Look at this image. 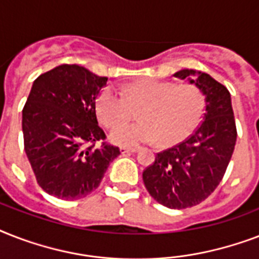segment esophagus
<instances>
[{
  "mask_svg": "<svg viewBox=\"0 0 259 259\" xmlns=\"http://www.w3.org/2000/svg\"><path fill=\"white\" fill-rule=\"evenodd\" d=\"M121 153H134V152H137V148H126V146H122Z\"/></svg>",
  "mask_w": 259,
  "mask_h": 259,
  "instance_id": "obj_1",
  "label": "esophagus"
}]
</instances>
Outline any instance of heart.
Returning <instances> with one entry per match:
<instances>
[{
	"label": "heart",
	"instance_id": "heart-1",
	"mask_svg": "<svg viewBox=\"0 0 259 259\" xmlns=\"http://www.w3.org/2000/svg\"><path fill=\"white\" fill-rule=\"evenodd\" d=\"M141 107L137 124L121 125ZM203 97L195 86L161 80H140L119 91L106 87L98 98V114L111 130L110 140L123 146L160 141L176 144L196 129L203 114Z\"/></svg>",
	"mask_w": 259,
	"mask_h": 259
}]
</instances>
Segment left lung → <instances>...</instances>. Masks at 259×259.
Listing matches in <instances>:
<instances>
[{"label": "left lung", "instance_id": "1", "mask_svg": "<svg viewBox=\"0 0 259 259\" xmlns=\"http://www.w3.org/2000/svg\"><path fill=\"white\" fill-rule=\"evenodd\" d=\"M173 76L187 79L203 94V122L184 142L157 153L142 180L154 200L181 209L201 203L219 185L233 156L237 127L231 95L223 84L211 75L188 68Z\"/></svg>", "mask_w": 259, "mask_h": 259}]
</instances>
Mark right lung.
<instances>
[{"instance_id": "right-lung-1", "label": "right lung", "mask_w": 259, "mask_h": 259, "mask_svg": "<svg viewBox=\"0 0 259 259\" xmlns=\"http://www.w3.org/2000/svg\"><path fill=\"white\" fill-rule=\"evenodd\" d=\"M107 78L62 64L40 75L22 110L24 146L36 180L47 193L78 200L99 187L121 152L102 144L97 98Z\"/></svg>"}]
</instances>
